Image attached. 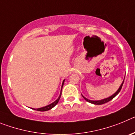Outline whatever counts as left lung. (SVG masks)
I'll use <instances>...</instances> for the list:
<instances>
[{
  "mask_svg": "<svg viewBox=\"0 0 135 135\" xmlns=\"http://www.w3.org/2000/svg\"><path fill=\"white\" fill-rule=\"evenodd\" d=\"M124 84V81L123 82H122V84H121V86H120V88L118 89V90H117L116 93H115L113 95H112L111 97H108V98H106L105 99H103V100H101V101H90V100L89 99H87L86 98H85L83 95H82V97H83V98L84 99L86 100V101H88V102H89V103H93V104H95V105H102V104H104V103H108V102H109V101H111L112 99H113L115 97V96H116L118 94L120 93V91L122 89V85H123Z\"/></svg>",
  "mask_w": 135,
  "mask_h": 135,
  "instance_id": "8db88e82",
  "label": "left lung"
}]
</instances>
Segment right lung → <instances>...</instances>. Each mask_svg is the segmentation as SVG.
Wrapping results in <instances>:
<instances>
[{"label":"right lung","instance_id":"add662e5","mask_svg":"<svg viewBox=\"0 0 135 135\" xmlns=\"http://www.w3.org/2000/svg\"><path fill=\"white\" fill-rule=\"evenodd\" d=\"M64 83V82H63V84H62L61 87H63ZM61 94H60V95H59V98L57 99L56 100L55 102H53V103H51V104L49 105H47V106H45V107H43V108H38V109H35V110H37V111H40V112H45V111H48V110H49V109H52L53 107H55V106L57 104V103H58V101H59V99H60V97H61Z\"/></svg>","mask_w":135,"mask_h":135}]
</instances>
